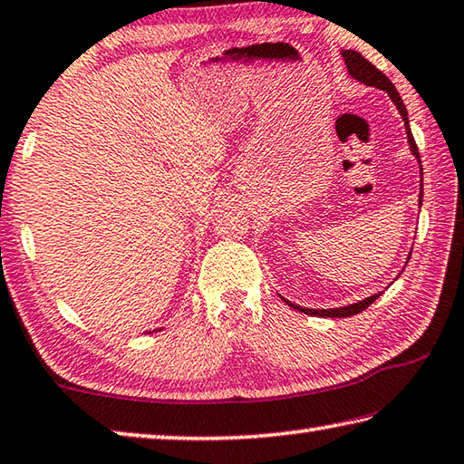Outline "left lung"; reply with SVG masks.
Wrapping results in <instances>:
<instances>
[{
  "label": "left lung",
  "mask_w": 464,
  "mask_h": 464,
  "mask_svg": "<svg viewBox=\"0 0 464 464\" xmlns=\"http://www.w3.org/2000/svg\"><path fill=\"white\" fill-rule=\"evenodd\" d=\"M343 58H344V64H347L349 69V74L353 79H357L361 82H365L367 87H377L382 91H387V95L392 97V101L395 103V107L400 109V113L403 117V123H406V133H408V141H410V150L414 151V156L420 160V154H418V146L414 141V136H411V130H410V123H408V111H406V105H403V101L400 97V92L395 91L393 82L385 77V74L377 69L375 64H372L367 61V58L361 56L359 53H355V50H344L343 53ZM420 168H422V164H420ZM420 207H422V192H420ZM379 298V294H375V296H369L365 300L357 302V304H351V306H343V308H333V310H313V308H302V306H296L292 304V302L284 300L285 304L292 306L294 310H300V313L304 314H310V316H328V318H343V316H353V314H359L363 313V310L367 306H372L373 302Z\"/></svg>",
  "instance_id": "1"
}]
</instances>
